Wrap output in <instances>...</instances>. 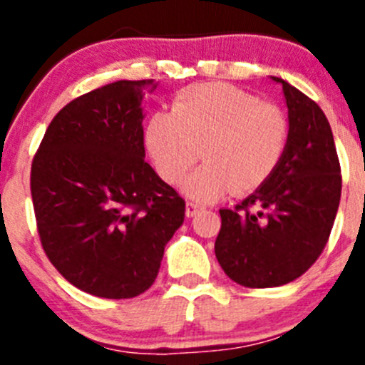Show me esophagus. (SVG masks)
<instances>
[{
  "label": "esophagus",
  "mask_w": 365,
  "mask_h": 365,
  "mask_svg": "<svg viewBox=\"0 0 365 365\" xmlns=\"http://www.w3.org/2000/svg\"><path fill=\"white\" fill-rule=\"evenodd\" d=\"M202 210V206L201 205H197V202H186V215H188V217H193V215H197L199 212Z\"/></svg>",
  "instance_id": "1"
}]
</instances>
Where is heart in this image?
Here are the masks:
<instances>
[{
	"label": "heart",
	"instance_id": "obj_1",
	"mask_svg": "<svg viewBox=\"0 0 365 365\" xmlns=\"http://www.w3.org/2000/svg\"><path fill=\"white\" fill-rule=\"evenodd\" d=\"M289 137L291 124L279 106L221 82L180 89L172 113H153L144 131L155 170L168 185H179L202 151L206 164L186 182V193L205 202L265 186Z\"/></svg>",
	"mask_w": 365,
	"mask_h": 365
}]
</instances>
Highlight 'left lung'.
<instances>
[{"label": "left lung", "mask_w": 365, "mask_h": 365, "mask_svg": "<svg viewBox=\"0 0 365 365\" xmlns=\"http://www.w3.org/2000/svg\"><path fill=\"white\" fill-rule=\"evenodd\" d=\"M291 137L265 186L221 214L215 257L232 282L267 289L294 282L324 252L341 193L340 160L327 117L282 78Z\"/></svg>", "instance_id": "left-lung-1"}]
</instances>
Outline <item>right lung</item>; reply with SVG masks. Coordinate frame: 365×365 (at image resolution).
<instances>
[{
    "label": "right lung",
    "instance_id": "obj_1",
    "mask_svg": "<svg viewBox=\"0 0 365 365\" xmlns=\"http://www.w3.org/2000/svg\"><path fill=\"white\" fill-rule=\"evenodd\" d=\"M153 80H118L56 113L31 168L41 247L80 291L122 299L153 285L185 199L144 160L143 98Z\"/></svg>",
    "mask_w": 365,
    "mask_h": 365
}]
</instances>
